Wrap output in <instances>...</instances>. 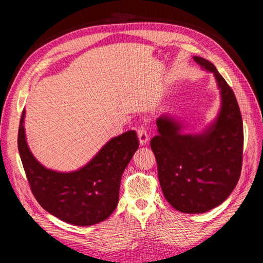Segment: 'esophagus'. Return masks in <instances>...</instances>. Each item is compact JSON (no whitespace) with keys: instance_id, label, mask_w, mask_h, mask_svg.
<instances>
[{"instance_id":"34e87169","label":"esophagus","mask_w":263,"mask_h":263,"mask_svg":"<svg viewBox=\"0 0 263 263\" xmlns=\"http://www.w3.org/2000/svg\"><path fill=\"white\" fill-rule=\"evenodd\" d=\"M137 135H138V138H139V142L140 145L144 146L146 142L148 141L149 139V136H148V133H147V128L146 126L141 125L138 127V130H137Z\"/></svg>"}]
</instances>
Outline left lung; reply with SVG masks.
Returning a JSON list of instances; mask_svg holds the SVG:
<instances>
[{"mask_svg": "<svg viewBox=\"0 0 263 263\" xmlns=\"http://www.w3.org/2000/svg\"><path fill=\"white\" fill-rule=\"evenodd\" d=\"M212 72L220 94L215 121L198 134H184V125L170 115L157 119L158 135L150 141L165 200L182 213H205L220 205L240 178L243 128L232 90L212 62L194 55Z\"/></svg>", "mask_w": 263, "mask_h": 263, "instance_id": "1", "label": "left lung"}]
</instances>
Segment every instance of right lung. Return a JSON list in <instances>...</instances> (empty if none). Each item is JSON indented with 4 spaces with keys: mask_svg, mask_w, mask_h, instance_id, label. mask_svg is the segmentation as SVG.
<instances>
[{
    "mask_svg": "<svg viewBox=\"0 0 263 263\" xmlns=\"http://www.w3.org/2000/svg\"><path fill=\"white\" fill-rule=\"evenodd\" d=\"M18 128V151L30 190L42 208L60 220L91 226L105 220L118 204L123 172L138 149L135 130L108 140L82 168L71 172L47 169L31 154L24 128Z\"/></svg>",
    "mask_w": 263,
    "mask_h": 263,
    "instance_id": "1",
    "label": "right lung"
}]
</instances>
